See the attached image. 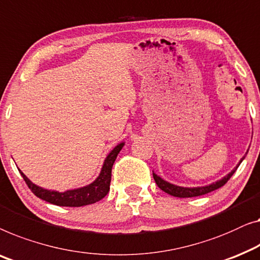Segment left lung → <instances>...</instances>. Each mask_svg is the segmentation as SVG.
<instances>
[{
	"label": "left lung",
	"mask_w": 260,
	"mask_h": 260,
	"mask_svg": "<svg viewBox=\"0 0 260 260\" xmlns=\"http://www.w3.org/2000/svg\"><path fill=\"white\" fill-rule=\"evenodd\" d=\"M249 151V150H247ZM247 153V152H246ZM244 156L242 159L239 160V163L237 164V167L233 169L231 172H229L226 176H224L223 178L217 180V182H213L211 184H209V185H205V186H197V187H184V186H178V185H175V184H171L167 182V180H164L163 178H160L159 176H157L155 172L152 171V175H153V179H155L156 184L159 187L160 190H163L164 192H167L169 194L174 196V197H178V198H189V197H197V196H202V194H205V193H209L211 192V191H214L217 189H219L224 185L225 183L228 182L229 179L231 178L232 175L235 174L237 169L240 165V163L244 160Z\"/></svg>",
	"instance_id": "1"
}]
</instances>
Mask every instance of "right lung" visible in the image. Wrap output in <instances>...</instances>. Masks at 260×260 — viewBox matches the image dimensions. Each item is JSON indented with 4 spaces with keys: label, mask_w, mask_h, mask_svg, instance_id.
Returning <instances> with one entry per match:
<instances>
[{
    "label": "right lung",
    "mask_w": 260,
    "mask_h": 260,
    "mask_svg": "<svg viewBox=\"0 0 260 260\" xmlns=\"http://www.w3.org/2000/svg\"><path fill=\"white\" fill-rule=\"evenodd\" d=\"M124 146V142L119 143L114 149L109 152V155L104 159L103 167L101 169V172L97 178L90 183L89 185L78 187L74 190H67L64 192H58L54 190L43 189L36 184H34L27 176H25L21 170L20 174L23 177V179L27 183L29 189L32 191V193L37 197L43 199L48 203H51L54 205L58 206H71V208H77V206H84L101 201L108 194L110 190V182H111V169L114 165L117 155Z\"/></svg>",
    "instance_id": "1"
}]
</instances>
